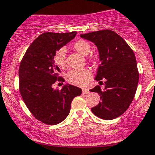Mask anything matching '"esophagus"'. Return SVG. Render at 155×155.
I'll use <instances>...</instances> for the list:
<instances>
[{
    "instance_id": "obj_1",
    "label": "esophagus",
    "mask_w": 155,
    "mask_h": 155,
    "mask_svg": "<svg viewBox=\"0 0 155 155\" xmlns=\"http://www.w3.org/2000/svg\"><path fill=\"white\" fill-rule=\"evenodd\" d=\"M82 93L85 94H89V91L86 88H83L82 89Z\"/></svg>"
}]
</instances>
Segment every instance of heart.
Wrapping results in <instances>:
<instances>
[{
  "mask_svg": "<svg viewBox=\"0 0 155 155\" xmlns=\"http://www.w3.org/2000/svg\"><path fill=\"white\" fill-rule=\"evenodd\" d=\"M73 47L80 53L82 55H87L91 51V46L88 42L85 40H78L75 41L73 44ZM95 58L91 56L89 58V61L94 62ZM54 61L55 64L61 69L67 68L66 60V49L64 48H61L55 51L54 54ZM92 77V73L88 69H79V70H71L67 74V80L70 84L76 86L83 87L91 80Z\"/></svg>",
  "mask_w": 155,
  "mask_h": 155,
  "instance_id": "1",
  "label": "heart"
}]
</instances>
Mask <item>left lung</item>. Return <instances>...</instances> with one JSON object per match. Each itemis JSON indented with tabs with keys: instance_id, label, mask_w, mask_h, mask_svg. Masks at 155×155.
Instances as JSON below:
<instances>
[{
	"instance_id": "obj_1",
	"label": "left lung",
	"mask_w": 155,
	"mask_h": 155,
	"mask_svg": "<svg viewBox=\"0 0 155 155\" xmlns=\"http://www.w3.org/2000/svg\"><path fill=\"white\" fill-rule=\"evenodd\" d=\"M82 38L95 43L101 63L95 80L104 81L105 89L97 85L90 91L97 92L101 102L91 108L96 116L112 120L122 115L134 100L139 82L137 60L125 40L111 30H102L81 34Z\"/></svg>"
}]
</instances>
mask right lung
Wrapping results in <instances>:
<instances>
[{
	"mask_svg": "<svg viewBox=\"0 0 155 155\" xmlns=\"http://www.w3.org/2000/svg\"><path fill=\"white\" fill-rule=\"evenodd\" d=\"M76 35V31L40 34L30 45L20 63L18 84L21 97L33 116L48 125L63 121L70 113L73 98L82 94V89L74 85H65L62 89L52 87L56 82H64L54 64V53Z\"/></svg>",
	"mask_w": 155,
	"mask_h": 155,
	"instance_id": "obj_1",
	"label": "right lung"
}]
</instances>
